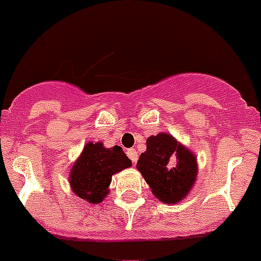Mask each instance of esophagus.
Masks as SVG:
<instances>
[{
  "instance_id": "1",
  "label": "esophagus",
  "mask_w": 261,
  "mask_h": 261,
  "mask_svg": "<svg viewBox=\"0 0 261 261\" xmlns=\"http://www.w3.org/2000/svg\"><path fill=\"white\" fill-rule=\"evenodd\" d=\"M126 155L129 156V159L132 160L133 163H136L138 159V155H137V151H136V149H129L128 151H126Z\"/></svg>"
}]
</instances>
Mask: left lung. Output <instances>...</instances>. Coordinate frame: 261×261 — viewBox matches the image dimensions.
Segmentation results:
<instances>
[{
  "label": "left lung",
  "mask_w": 261,
  "mask_h": 261,
  "mask_svg": "<svg viewBox=\"0 0 261 261\" xmlns=\"http://www.w3.org/2000/svg\"><path fill=\"white\" fill-rule=\"evenodd\" d=\"M137 169L154 197L166 204L182 202L190 194L198 176L197 156L172 135L160 132L146 140Z\"/></svg>",
  "instance_id": "left-lung-1"
}]
</instances>
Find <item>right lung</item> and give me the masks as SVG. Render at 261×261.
<instances>
[{
    "label": "right lung",
    "instance_id": "1",
    "mask_svg": "<svg viewBox=\"0 0 261 261\" xmlns=\"http://www.w3.org/2000/svg\"><path fill=\"white\" fill-rule=\"evenodd\" d=\"M130 166L132 162L120 146L105 147L101 141H89L73 162L70 188L79 198L98 204L110 194L112 176Z\"/></svg>",
    "mask_w": 261,
    "mask_h": 261
}]
</instances>
